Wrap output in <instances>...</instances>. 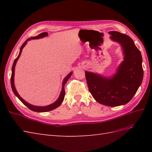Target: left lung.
I'll return each mask as SVG.
<instances>
[{"label":"left lung","instance_id":"left-lung-1","mask_svg":"<svg viewBox=\"0 0 152 152\" xmlns=\"http://www.w3.org/2000/svg\"><path fill=\"white\" fill-rule=\"evenodd\" d=\"M113 40L120 43L124 50V60L117 72L110 79H106L92 72H86L89 91L101 104L117 107L129 102L140 86L143 70L140 50L132 39L118 31L109 32Z\"/></svg>","mask_w":152,"mask_h":152}]
</instances>
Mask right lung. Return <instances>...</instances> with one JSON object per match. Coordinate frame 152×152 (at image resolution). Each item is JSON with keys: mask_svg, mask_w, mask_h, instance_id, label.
Listing matches in <instances>:
<instances>
[{"mask_svg": "<svg viewBox=\"0 0 152 152\" xmlns=\"http://www.w3.org/2000/svg\"><path fill=\"white\" fill-rule=\"evenodd\" d=\"M48 35V32H43L42 34H40L39 35H37V37H31L30 39H27L25 42L22 44L21 47L20 48V52L19 55H18V57L15 59V61L13 63V65H12V73H11V87H12V89L13 93H15V94L17 96V97L19 98V99L21 101V102L23 103L25 106H26L27 107H28L30 110H32V111H34V112H48V111H50V110H53L55 108H56L57 107H58L59 105H60L62 103V102L64 99V98H65V85L66 83V82L68 81V80L69 79V78L70 77V76L72 75V73H70L68 74V75L65 77V79H64L63 82V87H62V91L61 92V94L60 96H59V98L57 99V101L56 102H54V103L46 106V107H36V106H34V105H31L29 103H28L27 102H26L24 99H23L18 94V93H17V91L15 89V85H14V75H15V65H16V63L18 61V58H20V55L21 54L22 52V50L23 48H24V46L25 45V44H26V42L28 40H30V39H40V38H42L44 37L45 36H47Z\"/></svg>", "mask_w": 152, "mask_h": 152, "instance_id": "right-lung-1", "label": "right lung"}]
</instances>
